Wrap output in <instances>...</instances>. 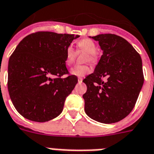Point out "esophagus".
Instances as JSON below:
<instances>
[{
  "mask_svg": "<svg viewBox=\"0 0 154 154\" xmlns=\"http://www.w3.org/2000/svg\"><path fill=\"white\" fill-rule=\"evenodd\" d=\"M82 81H83V78H82V77H78V83H82Z\"/></svg>",
  "mask_w": 154,
  "mask_h": 154,
  "instance_id": "34e87169",
  "label": "esophagus"
}]
</instances>
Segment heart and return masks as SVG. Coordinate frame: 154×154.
Segmentation results:
<instances>
[{"instance_id":"heart-1","label":"heart","mask_w":154,"mask_h":154,"mask_svg":"<svg viewBox=\"0 0 154 154\" xmlns=\"http://www.w3.org/2000/svg\"><path fill=\"white\" fill-rule=\"evenodd\" d=\"M77 51H84L87 53L85 61L91 63H96L99 60V55L97 54V45L90 39H82L77 42ZM76 59V51L73 48L69 45L66 48L65 63L67 66L72 65ZM90 72L88 65H77L71 69V73L76 76H85Z\"/></svg>"}]
</instances>
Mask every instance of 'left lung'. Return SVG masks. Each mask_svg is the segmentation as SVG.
<instances>
[{
  "instance_id": "1",
  "label": "left lung",
  "mask_w": 154,
  "mask_h": 154,
  "mask_svg": "<svg viewBox=\"0 0 154 154\" xmlns=\"http://www.w3.org/2000/svg\"><path fill=\"white\" fill-rule=\"evenodd\" d=\"M103 51L94 73L83 80V95L88 117L104 124L126 117L135 106L144 82L142 59L120 36L105 33L92 37Z\"/></svg>"
}]
</instances>
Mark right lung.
I'll return each instance as SVG.
<instances>
[{
	"label": "right lung",
	"mask_w": 154,
	"mask_h": 154,
	"mask_svg": "<svg viewBox=\"0 0 154 154\" xmlns=\"http://www.w3.org/2000/svg\"><path fill=\"white\" fill-rule=\"evenodd\" d=\"M78 37L39 31L18 45L9 58L8 89L23 117L45 122L62 113L66 97L78 81L66 66V48Z\"/></svg>",
	"instance_id": "1"
}]
</instances>
